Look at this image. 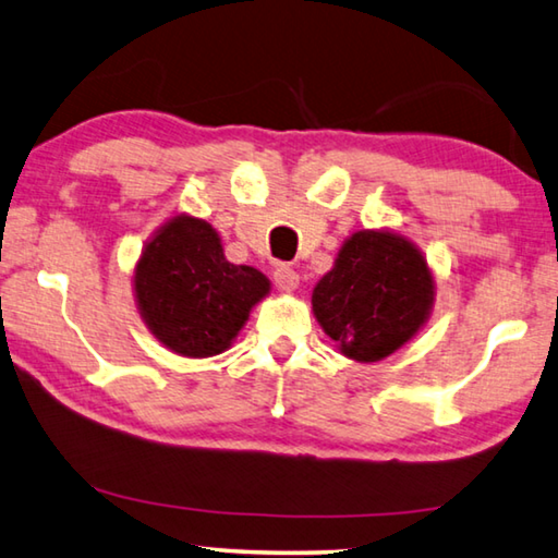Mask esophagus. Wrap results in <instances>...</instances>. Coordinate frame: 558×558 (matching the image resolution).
Wrapping results in <instances>:
<instances>
[{
	"instance_id": "esophagus-1",
	"label": "esophagus",
	"mask_w": 558,
	"mask_h": 558,
	"mask_svg": "<svg viewBox=\"0 0 558 558\" xmlns=\"http://www.w3.org/2000/svg\"><path fill=\"white\" fill-rule=\"evenodd\" d=\"M272 280H276V288L280 292H292L300 286V276L290 266H286V263H280V266L272 270Z\"/></svg>"
}]
</instances>
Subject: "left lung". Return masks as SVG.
<instances>
[{"mask_svg":"<svg viewBox=\"0 0 558 558\" xmlns=\"http://www.w3.org/2000/svg\"><path fill=\"white\" fill-rule=\"evenodd\" d=\"M436 282L426 258L391 231H356L313 290V313L356 362H379L418 332Z\"/></svg>","mask_w":558,"mask_h":558,"instance_id":"left-lung-1","label":"left lung"}]
</instances>
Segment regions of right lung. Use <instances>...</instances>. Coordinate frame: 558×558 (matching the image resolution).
Instances as JSON below:
<instances>
[{"label":"right lung","instance_id":"add662e5","mask_svg":"<svg viewBox=\"0 0 558 558\" xmlns=\"http://www.w3.org/2000/svg\"><path fill=\"white\" fill-rule=\"evenodd\" d=\"M268 290L260 270L226 260L219 233L194 216L169 219L135 268V298L149 332L194 359L226 352Z\"/></svg>","mask_w":558,"mask_h":558}]
</instances>
